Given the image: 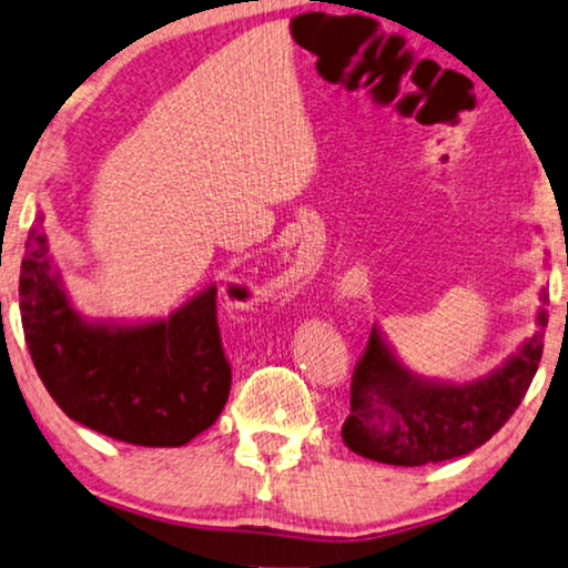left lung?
Wrapping results in <instances>:
<instances>
[{
    "label": "left lung",
    "instance_id": "8db88e82",
    "mask_svg": "<svg viewBox=\"0 0 568 568\" xmlns=\"http://www.w3.org/2000/svg\"><path fill=\"white\" fill-rule=\"evenodd\" d=\"M541 291V303H546ZM548 313H536L534 336L490 374L473 382L425 379L409 372L379 326L351 382V414L341 427L348 449L368 460L419 467L463 457L498 432L526 397L544 354Z\"/></svg>",
    "mask_w": 568,
    "mask_h": 568
}]
</instances>
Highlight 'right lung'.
<instances>
[{
    "label": "right lung",
    "instance_id": "obj_1",
    "mask_svg": "<svg viewBox=\"0 0 568 568\" xmlns=\"http://www.w3.org/2000/svg\"><path fill=\"white\" fill-rule=\"evenodd\" d=\"M42 220L38 212L24 242L20 313L32 364L58 407L80 425L141 447H182L210 429L232 384L217 287L206 285L169 318L90 321L70 303Z\"/></svg>",
    "mask_w": 568,
    "mask_h": 568
}]
</instances>
